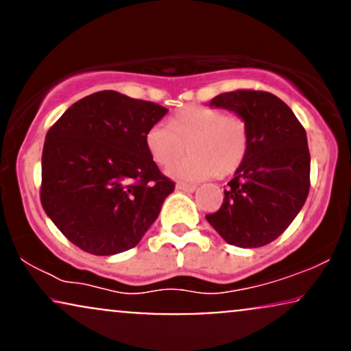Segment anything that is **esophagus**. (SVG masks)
Instances as JSON below:
<instances>
[{"instance_id":"1","label":"esophagus","mask_w":351,"mask_h":351,"mask_svg":"<svg viewBox=\"0 0 351 351\" xmlns=\"http://www.w3.org/2000/svg\"><path fill=\"white\" fill-rule=\"evenodd\" d=\"M176 189L180 191H186V193H193L196 189V184H189V183H176Z\"/></svg>"}]
</instances>
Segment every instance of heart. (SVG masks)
<instances>
[{
	"instance_id": "1",
	"label": "heart",
	"mask_w": 351,
	"mask_h": 351,
	"mask_svg": "<svg viewBox=\"0 0 351 351\" xmlns=\"http://www.w3.org/2000/svg\"><path fill=\"white\" fill-rule=\"evenodd\" d=\"M191 155L173 167L180 180L198 181L234 175L249 150V128L243 117L206 106H189L171 117L170 127L153 123L145 134V147L160 167H171L186 150Z\"/></svg>"
}]
</instances>
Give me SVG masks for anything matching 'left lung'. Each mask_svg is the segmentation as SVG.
<instances>
[{"instance_id":"1","label":"left lung","mask_w":351,"mask_h":351,"mask_svg":"<svg viewBox=\"0 0 351 351\" xmlns=\"http://www.w3.org/2000/svg\"><path fill=\"white\" fill-rule=\"evenodd\" d=\"M243 117L249 150L208 223L228 244L261 247L277 239L299 215L310 189L307 134L291 107L264 90L239 88L211 100Z\"/></svg>"}]
</instances>
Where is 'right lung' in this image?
<instances>
[{"mask_svg": "<svg viewBox=\"0 0 351 351\" xmlns=\"http://www.w3.org/2000/svg\"><path fill=\"white\" fill-rule=\"evenodd\" d=\"M167 112L155 102L100 90L77 100L49 128L41 204L82 251H128L158 217L175 183L153 162L145 134Z\"/></svg>", "mask_w": 351, "mask_h": 351, "instance_id": "right-lung-1", "label": "right lung"}]
</instances>
